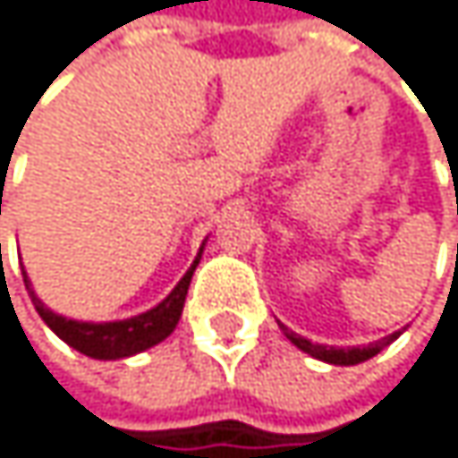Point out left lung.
<instances>
[{
    "instance_id": "left-lung-1",
    "label": "left lung",
    "mask_w": 458,
    "mask_h": 458,
    "mask_svg": "<svg viewBox=\"0 0 458 458\" xmlns=\"http://www.w3.org/2000/svg\"><path fill=\"white\" fill-rule=\"evenodd\" d=\"M277 324H280V321H277ZM280 329H283V335H285L296 349H302V352H308L310 357L324 360V362H329V365H357V362H365V360H371L374 354H379L385 346H390V344L401 335V332H393V335H387V338H382V341H377V344L352 346V349H338V346L310 344L308 338H302V335H296V332H291L285 324H280Z\"/></svg>"
}]
</instances>
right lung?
<instances>
[{"label": "right lung", "instance_id": "1", "mask_svg": "<svg viewBox=\"0 0 458 458\" xmlns=\"http://www.w3.org/2000/svg\"><path fill=\"white\" fill-rule=\"evenodd\" d=\"M203 247L195 258V263L186 269V275L178 280V285L170 291L167 299H162L159 305L150 308L148 313L131 316V318H123V321H104V324H93V321H76V318H65L55 310H48L40 299L32 291V283L24 275V285L32 296V305L40 313V318L51 327L57 338H63L68 346H73L76 352L93 357V360H123V357H131L140 354L156 344H162L170 332L175 329L181 313H183V302H186V291L191 283V275H195L198 263H200Z\"/></svg>", "mask_w": 458, "mask_h": 458}]
</instances>
